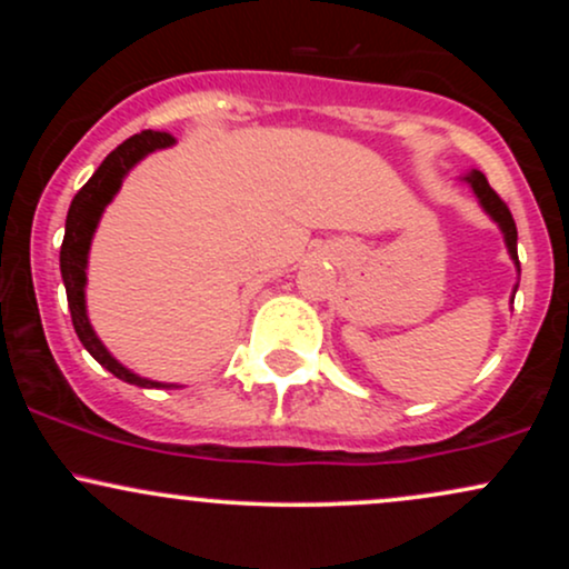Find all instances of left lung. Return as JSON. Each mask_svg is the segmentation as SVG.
Returning a JSON list of instances; mask_svg holds the SVG:
<instances>
[{"mask_svg": "<svg viewBox=\"0 0 569 569\" xmlns=\"http://www.w3.org/2000/svg\"><path fill=\"white\" fill-rule=\"evenodd\" d=\"M466 181L473 187V192H476V198H479L481 208H485L489 217H492L495 224L500 227L502 238H506L508 253H511L513 264L519 267V253H516V221L511 217V211H508V206L500 200V194L495 192L492 187H489L487 176L481 173V171H471V173L466 176Z\"/></svg>", "mask_w": 569, "mask_h": 569, "instance_id": "obj_1", "label": "left lung"}]
</instances>
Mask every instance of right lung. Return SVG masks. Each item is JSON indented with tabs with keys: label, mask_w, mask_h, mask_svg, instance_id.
Masks as SVG:
<instances>
[{
	"label": "right lung",
	"mask_w": 569,
	"mask_h": 569,
	"mask_svg": "<svg viewBox=\"0 0 569 569\" xmlns=\"http://www.w3.org/2000/svg\"><path fill=\"white\" fill-rule=\"evenodd\" d=\"M176 139L171 133H160V130H141V133L130 136L128 141H122L112 154H107V160L98 166V171L90 176L88 184L71 200L69 213H67V232H63L61 243V278L67 286V299L71 310V323H74L77 337H80L82 348L101 363L103 369L112 371L117 380L139 385V388H179V385L168 382H154L147 377L133 375V371L122 367L120 361L103 348L101 339L96 337L93 326L88 321V310H84V283H88V253H90V240L101 221L103 208L112 202L117 189L122 187L130 168L136 162L147 158L154 149L171 147Z\"/></svg>",
	"instance_id": "right-lung-1"
}]
</instances>
